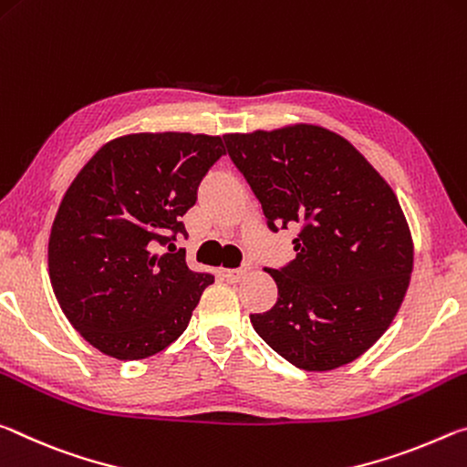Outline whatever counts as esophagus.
Here are the masks:
<instances>
[{"label": "esophagus", "instance_id": "obj_1", "mask_svg": "<svg viewBox=\"0 0 467 467\" xmlns=\"http://www.w3.org/2000/svg\"><path fill=\"white\" fill-rule=\"evenodd\" d=\"M246 275H248V269H229V271H225V277H227L229 284H240V281L246 277Z\"/></svg>", "mask_w": 467, "mask_h": 467}]
</instances>
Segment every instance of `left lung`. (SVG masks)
Listing matches in <instances>:
<instances>
[{
	"mask_svg": "<svg viewBox=\"0 0 467 467\" xmlns=\"http://www.w3.org/2000/svg\"><path fill=\"white\" fill-rule=\"evenodd\" d=\"M266 225H300L296 258L271 269L277 302L250 315L287 362L325 372L380 339L406 297L414 242L391 186L343 136L315 124L225 134Z\"/></svg>",
	"mask_w": 467,
	"mask_h": 467,
	"instance_id": "obj_1",
	"label": "left lung"
}]
</instances>
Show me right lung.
<instances>
[{"instance_id": "1", "label": "right lung", "mask_w": 467, "mask_h": 467, "mask_svg": "<svg viewBox=\"0 0 467 467\" xmlns=\"http://www.w3.org/2000/svg\"><path fill=\"white\" fill-rule=\"evenodd\" d=\"M221 155V136L126 134L103 144L66 190L51 225L49 279L66 318L101 354L142 360L186 331L215 277L190 271L173 240L186 235L180 219Z\"/></svg>"}]
</instances>
